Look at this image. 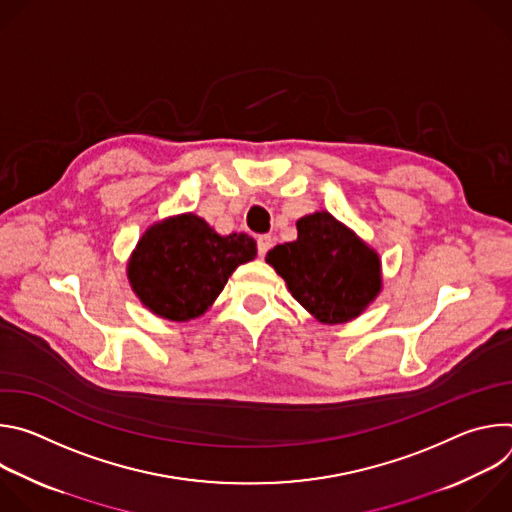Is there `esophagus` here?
<instances>
[{
  "instance_id": "esophagus-1",
  "label": "esophagus",
  "mask_w": 512,
  "mask_h": 512,
  "mask_svg": "<svg viewBox=\"0 0 512 512\" xmlns=\"http://www.w3.org/2000/svg\"><path fill=\"white\" fill-rule=\"evenodd\" d=\"M271 247H273V239H271V235H259V237H257V249H259V255H265Z\"/></svg>"
}]
</instances>
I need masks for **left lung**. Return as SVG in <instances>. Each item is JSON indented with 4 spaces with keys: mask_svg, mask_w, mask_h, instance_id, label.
<instances>
[{
    "mask_svg": "<svg viewBox=\"0 0 512 512\" xmlns=\"http://www.w3.org/2000/svg\"><path fill=\"white\" fill-rule=\"evenodd\" d=\"M267 263L294 296L324 324L356 318L381 289L379 257L328 212L298 221V239L277 245Z\"/></svg>",
    "mask_w": 512,
    "mask_h": 512,
    "instance_id": "8db88e82",
    "label": "left lung"
}]
</instances>
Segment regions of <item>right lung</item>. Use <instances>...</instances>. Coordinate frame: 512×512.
<instances>
[{"label": "right lung", "instance_id": "right-lung-1", "mask_svg": "<svg viewBox=\"0 0 512 512\" xmlns=\"http://www.w3.org/2000/svg\"><path fill=\"white\" fill-rule=\"evenodd\" d=\"M255 257L253 237H221L202 218L182 214L141 237L129 261V281L154 314L186 322L204 314L231 273Z\"/></svg>", "mask_w": 512, "mask_h": 512}]
</instances>
